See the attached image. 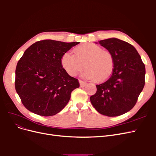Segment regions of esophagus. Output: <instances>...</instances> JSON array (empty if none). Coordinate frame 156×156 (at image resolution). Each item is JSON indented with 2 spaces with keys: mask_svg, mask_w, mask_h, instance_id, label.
<instances>
[{
  "mask_svg": "<svg viewBox=\"0 0 156 156\" xmlns=\"http://www.w3.org/2000/svg\"><path fill=\"white\" fill-rule=\"evenodd\" d=\"M79 83H80V87H86L87 85V83L86 82L81 81V80L79 81Z\"/></svg>",
  "mask_w": 156,
  "mask_h": 156,
  "instance_id": "34e87169",
  "label": "esophagus"
}]
</instances>
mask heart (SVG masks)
Segmentation results:
<instances>
[{
    "instance_id": "b5f03b06",
    "label": "heart",
    "mask_w": 156,
    "mask_h": 156,
    "mask_svg": "<svg viewBox=\"0 0 156 156\" xmlns=\"http://www.w3.org/2000/svg\"><path fill=\"white\" fill-rule=\"evenodd\" d=\"M73 53H66L61 58L62 66L70 76H75L85 67L84 75L87 79L102 82L111 77L115 60L110 51L94 44L86 43L75 48Z\"/></svg>"
}]
</instances>
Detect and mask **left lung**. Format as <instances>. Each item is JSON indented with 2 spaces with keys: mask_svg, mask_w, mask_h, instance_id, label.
Here are the masks:
<instances>
[{
  "mask_svg": "<svg viewBox=\"0 0 156 156\" xmlns=\"http://www.w3.org/2000/svg\"><path fill=\"white\" fill-rule=\"evenodd\" d=\"M112 53L114 70L107 81L97 84L90 100L100 114L117 116L133 108L145 84V66L134 47L117 38L99 41Z\"/></svg>",
  "mask_w": 156,
  "mask_h": 156,
  "instance_id": "1",
  "label": "left lung"
}]
</instances>
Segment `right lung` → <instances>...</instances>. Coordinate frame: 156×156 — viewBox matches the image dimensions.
I'll use <instances>...</instances> for the list:
<instances>
[{"instance_id":"right-lung-1","label":"right lung","mask_w":156,"mask_h":156,"mask_svg":"<svg viewBox=\"0 0 156 156\" xmlns=\"http://www.w3.org/2000/svg\"><path fill=\"white\" fill-rule=\"evenodd\" d=\"M79 44L44 40L33 44L25 51L16 66L15 87L28 110L50 116L67 105L71 93L79 87V83L64 69L61 58Z\"/></svg>"}]
</instances>
